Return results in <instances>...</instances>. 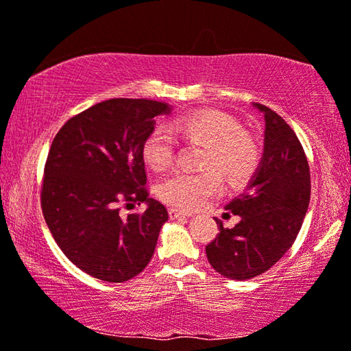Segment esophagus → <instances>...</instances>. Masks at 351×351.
Wrapping results in <instances>:
<instances>
[{"instance_id": "34e87169", "label": "esophagus", "mask_w": 351, "mask_h": 351, "mask_svg": "<svg viewBox=\"0 0 351 351\" xmlns=\"http://www.w3.org/2000/svg\"><path fill=\"white\" fill-rule=\"evenodd\" d=\"M169 215H170V219L173 220V219H181V217H191V213H186V210H180L176 208H170Z\"/></svg>"}]
</instances>
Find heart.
Segmentation results:
<instances>
[{
	"label": "heart",
	"instance_id": "obj_1",
	"mask_svg": "<svg viewBox=\"0 0 351 351\" xmlns=\"http://www.w3.org/2000/svg\"><path fill=\"white\" fill-rule=\"evenodd\" d=\"M171 130L186 141L204 145L203 171L176 170L165 176L158 187L162 202L180 209H195L220 192V175L228 181L243 182L253 175L261 153L254 138L241 131V125L231 115L214 109H199L171 121ZM176 142L164 126L149 131L142 145V156L149 169L165 170L175 159Z\"/></svg>",
	"mask_w": 351,
	"mask_h": 351
}]
</instances>
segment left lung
Returning <instances> with one entry per match:
<instances>
[{
	"label": "left lung",
	"instance_id": "left-lung-1",
	"mask_svg": "<svg viewBox=\"0 0 351 351\" xmlns=\"http://www.w3.org/2000/svg\"><path fill=\"white\" fill-rule=\"evenodd\" d=\"M264 117V152L245 192L226 204L237 215L206 247L215 271L231 280L258 276L280 261L302 228L311 198V173L302 143L275 110L253 103Z\"/></svg>",
	"mask_w": 351,
	"mask_h": 351
}]
</instances>
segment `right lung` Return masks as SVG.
I'll return each mask as SVG.
<instances>
[{
    "label": "right lung",
    "instance_id": "obj_1",
    "mask_svg": "<svg viewBox=\"0 0 351 351\" xmlns=\"http://www.w3.org/2000/svg\"><path fill=\"white\" fill-rule=\"evenodd\" d=\"M170 112L154 99L112 98L71 117L56 134L43 217L59 248L87 275L123 282L152 259L169 213L148 197L142 145L156 117ZM134 202H145L146 213L121 219L119 204Z\"/></svg>",
    "mask_w": 351,
    "mask_h": 351
}]
</instances>
